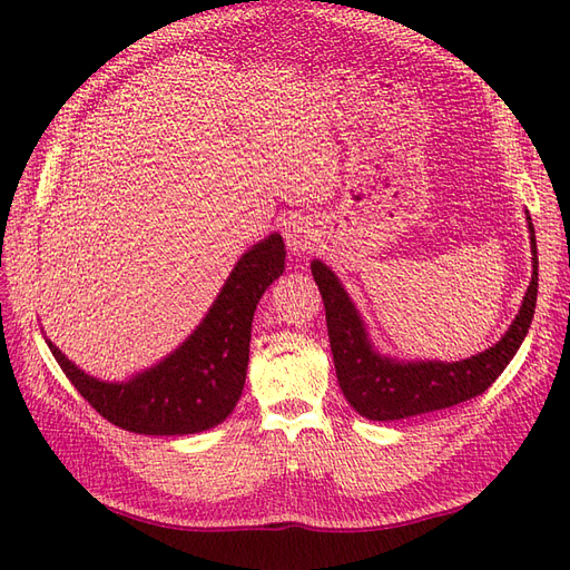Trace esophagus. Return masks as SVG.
Here are the masks:
<instances>
[{
	"label": "esophagus",
	"instance_id": "obj_1",
	"mask_svg": "<svg viewBox=\"0 0 570 570\" xmlns=\"http://www.w3.org/2000/svg\"><path fill=\"white\" fill-rule=\"evenodd\" d=\"M316 239H318L316 228L308 220H304V218L289 220L287 226H285V243L295 254H308V252H312L316 247Z\"/></svg>",
	"mask_w": 570,
	"mask_h": 570
}]
</instances>
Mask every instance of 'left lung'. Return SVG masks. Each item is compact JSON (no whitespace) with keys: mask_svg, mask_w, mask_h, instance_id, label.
I'll return each instance as SVG.
<instances>
[{"mask_svg":"<svg viewBox=\"0 0 570 570\" xmlns=\"http://www.w3.org/2000/svg\"><path fill=\"white\" fill-rule=\"evenodd\" d=\"M532 245V281L504 337L494 347L471 358L444 364V361H396L377 354L368 340L354 302L344 292L337 275L318 258L312 273L323 295L327 337H331L337 383L356 413L368 421H400L419 413L440 411L461 404L485 392L528 335V327L538 302V245L528 216Z\"/></svg>","mask_w":570,"mask_h":570,"instance_id":"1","label":"left lung"}]
</instances>
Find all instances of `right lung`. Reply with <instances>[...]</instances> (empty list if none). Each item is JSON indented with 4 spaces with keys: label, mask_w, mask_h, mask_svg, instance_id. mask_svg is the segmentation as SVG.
Returning a JSON list of instances; mask_svg holds the SVG:
<instances>
[{
    "label": "right lung",
    "mask_w": 570,
    "mask_h": 570,
    "mask_svg": "<svg viewBox=\"0 0 570 570\" xmlns=\"http://www.w3.org/2000/svg\"><path fill=\"white\" fill-rule=\"evenodd\" d=\"M283 271L285 243L273 233L235 264L197 331L128 383L97 381L47 344L68 381L109 423L140 435L202 433L226 421L243 394L256 304Z\"/></svg>",
    "instance_id": "obj_1"
}]
</instances>
